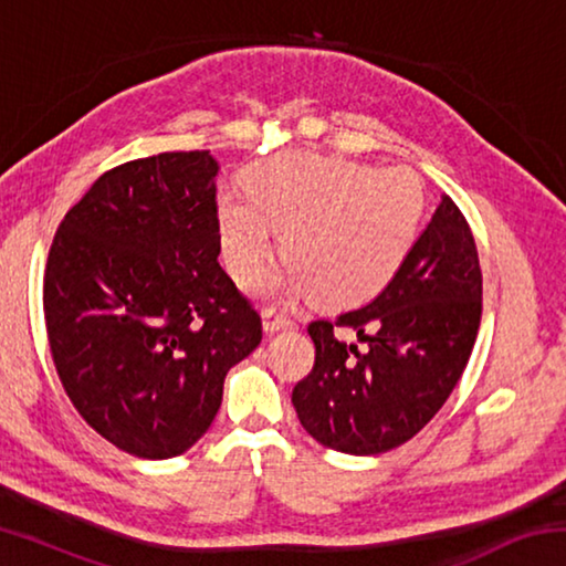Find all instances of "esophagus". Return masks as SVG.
<instances>
[{
	"label": "esophagus",
	"instance_id": "esophagus-1",
	"mask_svg": "<svg viewBox=\"0 0 566 566\" xmlns=\"http://www.w3.org/2000/svg\"><path fill=\"white\" fill-rule=\"evenodd\" d=\"M262 327H264V334H274V332H282V329H292L294 322L290 317H284V314H280V312L266 310L262 314Z\"/></svg>",
	"mask_w": 566,
	"mask_h": 566
}]
</instances>
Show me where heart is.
I'll list each match as a JSON object with an SVG mask.
<instances>
[{
  "instance_id": "b5f03b06",
  "label": "heart",
  "mask_w": 566,
  "mask_h": 566,
  "mask_svg": "<svg viewBox=\"0 0 566 566\" xmlns=\"http://www.w3.org/2000/svg\"><path fill=\"white\" fill-rule=\"evenodd\" d=\"M424 217V187L405 167L375 169L324 155H286L244 177V197L217 199L222 260L237 282L260 276L274 254L284 266L260 284L262 300L306 294L334 306L375 300L405 266Z\"/></svg>"
}]
</instances>
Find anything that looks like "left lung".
Returning a JSON list of instances; mask_svg holds the SVG:
<instances>
[{
  "label": "left lung",
  "instance_id": "1",
  "mask_svg": "<svg viewBox=\"0 0 566 566\" xmlns=\"http://www.w3.org/2000/svg\"><path fill=\"white\" fill-rule=\"evenodd\" d=\"M482 319V270L467 219L449 197L381 294L337 319L312 322L317 359L292 391L306 434L344 454L409 442L452 395ZM349 326L368 352L333 337Z\"/></svg>",
  "mask_w": 566,
  "mask_h": 566
}]
</instances>
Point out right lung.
<instances>
[{
    "instance_id": "right-lung-1",
    "label": "right lung",
    "mask_w": 566,
    "mask_h": 566,
    "mask_svg": "<svg viewBox=\"0 0 566 566\" xmlns=\"http://www.w3.org/2000/svg\"><path fill=\"white\" fill-rule=\"evenodd\" d=\"M219 161L165 151L94 181L56 229L44 319L64 391L107 442L145 459L212 427L227 371L262 322L219 266Z\"/></svg>"
}]
</instances>
